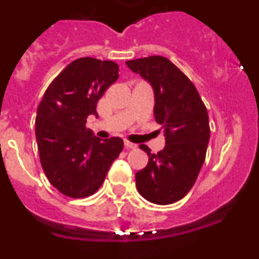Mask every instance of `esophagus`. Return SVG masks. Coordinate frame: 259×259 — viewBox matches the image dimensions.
Here are the masks:
<instances>
[{
	"label": "esophagus",
	"mask_w": 259,
	"mask_h": 259,
	"mask_svg": "<svg viewBox=\"0 0 259 259\" xmlns=\"http://www.w3.org/2000/svg\"><path fill=\"white\" fill-rule=\"evenodd\" d=\"M136 144H132L130 143V141H124V148L125 149H135L136 148Z\"/></svg>",
	"instance_id": "obj_1"
}]
</instances>
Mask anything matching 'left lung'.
Returning <instances> with one entry per match:
<instances>
[{"mask_svg": "<svg viewBox=\"0 0 259 259\" xmlns=\"http://www.w3.org/2000/svg\"><path fill=\"white\" fill-rule=\"evenodd\" d=\"M127 67L152 85L155 122L164 132L166 146L148 153L145 168L137 171L139 193L149 202L168 205L179 201L196 183L210 139L207 110L191 80L161 56L125 62Z\"/></svg>", "mask_w": 259, "mask_h": 259, "instance_id": "8db88e82", "label": "left lung"}]
</instances>
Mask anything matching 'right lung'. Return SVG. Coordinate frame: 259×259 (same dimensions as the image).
Wrapping results in <instances>:
<instances>
[{"instance_id":"obj_1","label":"right lung","mask_w":259,"mask_h":259,"mask_svg":"<svg viewBox=\"0 0 259 259\" xmlns=\"http://www.w3.org/2000/svg\"><path fill=\"white\" fill-rule=\"evenodd\" d=\"M118 72L111 61L76 59L53 80L37 107L41 166L53 187L68 197L95 193L123 149L120 137L101 141L85 127L89 115L98 116L97 101L115 83Z\"/></svg>"}]
</instances>
